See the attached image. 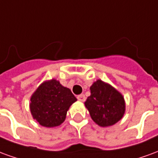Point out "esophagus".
<instances>
[{"mask_svg": "<svg viewBox=\"0 0 158 158\" xmlns=\"http://www.w3.org/2000/svg\"><path fill=\"white\" fill-rule=\"evenodd\" d=\"M77 99L80 101V102H85V96L84 94H81V95H79V96H77Z\"/></svg>", "mask_w": 158, "mask_h": 158, "instance_id": "34e87169", "label": "esophagus"}]
</instances>
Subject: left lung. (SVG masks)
<instances>
[{"label":"left lung","instance_id":"1","mask_svg":"<svg viewBox=\"0 0 158 158\" xmlns=\"http://www.w3.org/2000/svg\"><path fill=\"white\" fill-rule=\"evenodd\" d=\"M85 104L94 122L102 127L118 122L125 111L122 95L102 80H97L90 86V96Z\"/></svg>","mask_w":158,"mask_h":158}]
</instances>
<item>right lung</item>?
I'll return each mask as SVG.
<instances>
[{
	"label": "right lung",
	"instance_id": "obj_1",
	"mask_svg": "<svg viewBox=\"0 0 158 158\" xmlns=\"http://www.w3.org/2000/svg\"><path fill=\"white\" fill-rule=\"evenodd\" d=\"M30 101L33 118L40 125L51 128L60 125L65 120L69 106L77 99L69 88L52 79L43 83Z\"/></svg>",
	"mask_w": 158,
	"mask_h": 158
}]
</instances>
